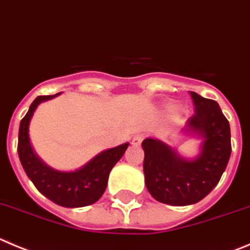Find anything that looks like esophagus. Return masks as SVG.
<instances>
[{
    "mask_svg": "<svg viewBox=\"0 0 250 250\" xmlns=\"http://www.w3.org/2000/svg\"><path fill=\"white\" fill-rule=\"evenodd\" d=\"M145 139V134L143 133H138L132 138V145L133 146H139L142 143V141Z\"/></svg>",
    "mask_w": 250,
    "mask_h": 250,
    "instance_id": "1",
    "label": "esophagus"
}]
</instances>
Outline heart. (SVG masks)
Here are the masks:
<instances>
[{
    "mask_svg": "<svg viewBox=\"0 0 250 250\" xmlns=\"http://www.w3.org/2000/svg\"><path fill=\"white\" fill-rule=\"evenodd\" d=\"M174 108H175L174 105H169V109H174Z\"/></svg>",
    "mask_w": 250,
    "mask_h": 250,
    "instance_id": "1",
    "label": "heart"
}]
</instances>
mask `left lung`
<instances>
[{"label":"left lung","mask_w":250,"mask_h":250,"mask_svg":"<svg viewBox=\"0 0 250 250\" xmlns=\"http://www.w3.org/2000/svg\"><path fill=\"white\" fill-rule=\"evenodd\" d=\"M189 94L195 109L184 130H194L204 138L201 156L184 161L161 141L142 142L148 192L170 206H189L207 197L220 181L231 153L230 127L218 103L195 92Z\"/></svg>","instance_id":"1"}]
</instances>
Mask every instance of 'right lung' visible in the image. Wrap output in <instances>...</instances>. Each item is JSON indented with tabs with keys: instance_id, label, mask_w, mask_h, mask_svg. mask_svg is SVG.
Masks as SVG:
<instances>
[{
	"instance_id": "obj_1",
	"label": "right lung",
	"mask_w": 250,
	"mask_h": 250,
	"mask_svg": "<svg viewBox=\"0 0 250 250\" xmlns=\"http://www.w3.org/2000/svg\"><path fill=\"white\" fill-rule=\"evenodd\" d=\"M58 94L60 93L38 96L33 101L20 125L17 152L28 178L49 201L67 208L86 207L96 203L102 197L108 182L109 172L114 164L122 158L128 148V143L100 153L84 167L76 172H58L47 167L36 157L31 148L28 125L37 105Z\"/></svg>"
}]
</instances>
